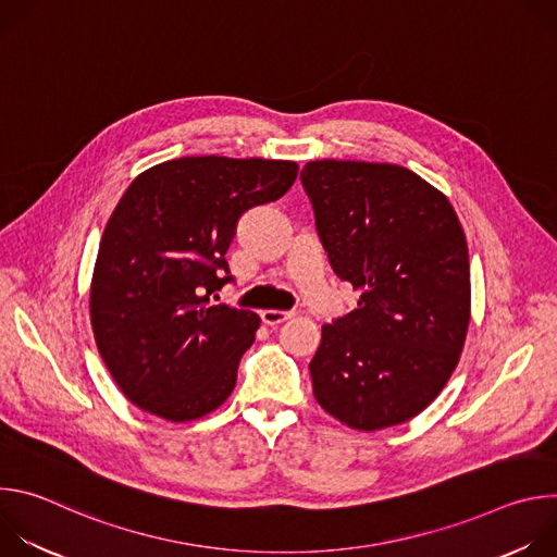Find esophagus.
<instances>
[{"instance_id":"1","label":"esophagus","mask_w":557,"mask_h":557,"mask_svg":"<svg viewBox=\"0 0 557 557\" xmlns=\"http://www.w3.org/2000/svg\"><path fill=\"white\" fill-rule=\"evenodd\" d=\"M260 317H262V322H264L267 326H277V324H282V322L290 320V312L269 308V310H262V312H260Z\"/></svg>"}]
</instances>
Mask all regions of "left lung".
Wrapping results in <instances>:
<instances>
[{
	"mask_svg": "<svg viewBox=\"0 0 557 557\" xmlns=\"http://www.w3.org/2000/svg\"><path fill=\"white\" fill-rule=\"evenodd\" d=\"M335 275L361 297L322 329L314 399L355 430L423 412L451 376L469 326V256L449 200L387 163L312 161L299 174Z\"/></svg>",
	"mask_w": 557,
	"mask_h": 557,
	"instance_id": "obj_1",
	"label": "left lung"
}]
</instances>
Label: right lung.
Masks as SVG:
<instances>
[{
	"mask_svg": "<svg viewBox=\"0 0 557 557\" xmlns=\"http://www.w3.org/2000/svg\"><path fill=\"white\" fill-rule=\"evenodd\" d=\"M295 178L290 161L185 156L132 181L101 237L90 320L134 406L183 423L226 401L260 317L211 301L233 282L224 256L237 220Z\"/></svg>",
	"mask_w": 557,
	"mask_h": 557,
	"instance_id": "1",
	"label": "right lung"
}]
</instances>
